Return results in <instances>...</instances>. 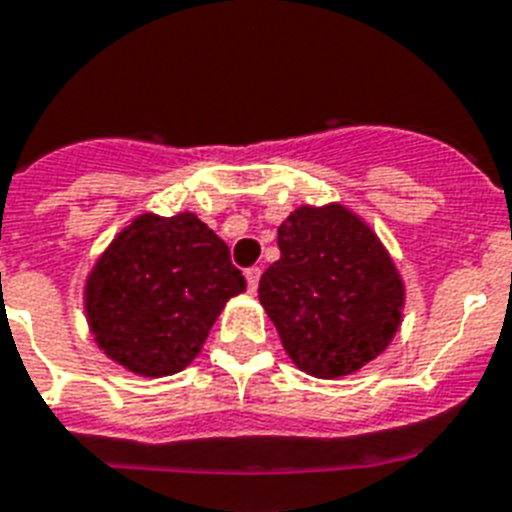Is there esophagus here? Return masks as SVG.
Returning <instances> with one entry per match:
<instances>
[{
  "label": "esophagus",
  "instance_id": "esophagus-1",
  "mask_svg": "<svg viewBox=\"0 0 512 512\" xmlns=\"http://www.w3.org/2000/svg\"><path fill=\"white\" fill-rule=\"evenodd\" d=\"M244 278H247V289L255 294L257 283H260V268H247L244 270Z\"/></svg>",
  "mask_w": 512,
  "mask_h": 512
}]
</instances>
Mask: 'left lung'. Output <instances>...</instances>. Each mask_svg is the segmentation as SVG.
Returning <instances> with one entry per match:
<instances>
[{"instance_id":"obj_1","label":"left lung","mask_w":512,"mask_h":512,"mask_svg":"<svg viewBox=\"0 0 512 512\" xmlns=\"http://www.w3.org/2000/svg\"><path fill=\"white\" fill-rule=\"evenodd\" d=\"M278 249L257 294L296 367L336 380L388 349L406 289L362 218L341 203L299 205L278 226Z\"/></svg>"}]
</instances>
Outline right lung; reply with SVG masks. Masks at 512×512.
I'll return each mask as SVG.
<instances>
[{
    "instance_id": "obj_1",
    "label": "right lung",
    "mask_w": 512,
    "mask_h": 512,
    "mask_svg": "<svg viewBox=\"0 0 512 512\" xmlns=\"http://www.w3.org/2000/svg\"><path fill=\"white\" fill-rule=\"evenodd\" d=\"M244 289L226 242L195 213H140L90 268L85 317L111 362L166 377L190 367L226 302Z\"/></svg>"
}]
</instances>
